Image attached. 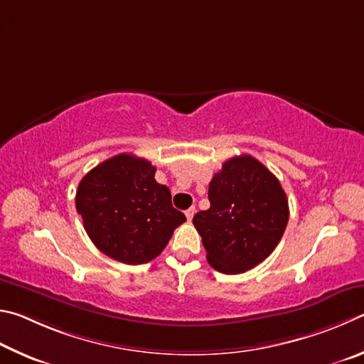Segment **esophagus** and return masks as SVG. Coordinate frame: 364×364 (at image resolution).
Returning a JSON list of instances; mask_svg holds the SVG:
<instances>
[{
    "mask_svg": "<svg viewBox=\"0 0 364 364\" xmlns=\"http://www.w3.org/2000/svg\"><path fill=\"white\" fill-rule=\"evenodd\" d=\"M195 213H196V209H195V206H192V208H190V209H187V211H186V215H187V220H188V222L193 219V215H195Z\"/></svg>",
    "mask_w": 364,
    "mask_h": 364,
    "instance_id": "obj_1",
    "label": "esophagus"
}]
</instances>
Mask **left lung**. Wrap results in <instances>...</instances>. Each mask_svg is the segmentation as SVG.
I'll list each match as a JSON object with an SVG mask.
<instances>
[{"mask_svg":"<svg viewBox=\"0 0 364 364\" xmlns=\"http://www.w3.org/2000/svg\"><path fill=\"white\" fill-rule=\"evenodd\" d=\"M208 211L195 214L208 262L227 275L251 270L270 256L289 219L278 178L251 155L233 156L209 182Z\"/></svg>","mask_w":364,"mask_h":364,"instance_id":"left-lung-1","label":"left lung"}]
</instances>
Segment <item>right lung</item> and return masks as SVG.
<instances>
[{
	"label": "right lung",
	"mask_w": 364,
	"mask_h": 364,
	"mask_svg": "<svg viewBox=\"0 0 364 364\" xmlns=\"http://www.w3.org/2000/svg\"><path fill=\"white\" fill-rule=\"evenodd\" d=\"M155 166L121 153L81 178L76 211L100 252L127 265L161 254L186 215L172 208L171 192L155 181Z\"/></svg>",
	"instance_id": "obj_1"
}]
</instances>
